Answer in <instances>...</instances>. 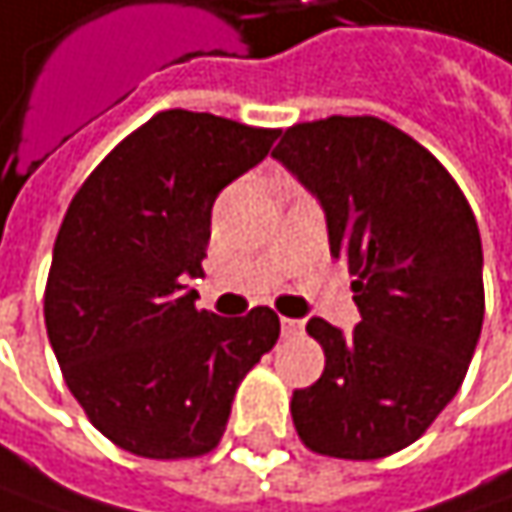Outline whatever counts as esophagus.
Here are the masks:
<instances>
[{"mask_svg":"<svg viewBox=\"0 0 512 512\" xmlns=\"http://www.w3.org/2000/svg\"><path fill=\"white\" fill-rule=\"evenodd\" d=\"M281 334H284V337H302L304 322L302 319H287V316H284V319H281Z\"/></svg>","mask_w":512,"mask_h":512,"instance_id":"obj_1","label":"esophagus"}]
</instances>
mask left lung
Instances as JSON below:
<instances>
[{"mask_svg": "<svg viewBox=\"0 0 512 512\" xmlns=\"http://www.w3.org/2000/svg\"><path fill=\"white\" fill-rule=\"evenodd\" d=\"M272 158L322 202L331 255L349 263L360 325L307 334L322 378L290 401L299 440L337 460L416 442L457 395L484 325V252L463 190L425 146L378 117L299 122Z\"/></svg>", "mask_w": 512, "mask_h": 512, "instance_id": "left-lung-1", "label": "left lung"}]
</instances>
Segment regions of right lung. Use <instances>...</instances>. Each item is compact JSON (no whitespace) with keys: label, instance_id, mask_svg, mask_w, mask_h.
Segmentation results:
<instances>
[{"label":"right lung","instance_id":"add662e5","mask_svg":"<svg viewBox=\"0 0 512 512\" xmlns=\"http://www.w3.org/2000/svg\"><path fill=\"white\" fill-rule=\"evenodd\" d=\"M275 137L161 111L72 196L43 296L46 334L93 428L137 457L213 451L240 381L278 343L275 310L222 319L184 284L202 275L219 190L263 161Z\"/></svg>","mask_w":512,"mask_h":512}]
</instances>
